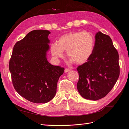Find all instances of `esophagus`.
I'll use <instances>...</instances> for the list:
<instances>
[{"mask_svg": "<svg viewBox=\"0 0 129 129\" xmlns=\"http://www.w3.org/2000/svg\"><path fill=\"white\" fill-rule=\"evenodd\" d=\"M69 71H70V70H69V69L66 68V69H64V72H65V73H68V72H69Z\"/></svg>", "mask_w": 129, "mask_h": 129, "instance_id": "1", "label": "esophagus"}]
</instances>
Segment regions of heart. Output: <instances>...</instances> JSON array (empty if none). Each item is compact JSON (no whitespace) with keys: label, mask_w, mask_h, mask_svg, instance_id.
Instances as JSON below:
<instances>
[{"label":"heart","mask_w":129,"mask_h":129,"mask_svg":"<svg viewBox=\"0 0 129 129\" xmlns=\"http://www.w3.org/2000/svg\"><path fill=\"white\" fill-rule=\"evenodd\" d=\"M95 47V39L92 35L87 31L66 33L58 39L57 44L50 46V52L55 58L63 56L67 50V55L76 64L86 62L92 55Z\"/></svg>","instance_id":"b5f03b06"}]
</instances>
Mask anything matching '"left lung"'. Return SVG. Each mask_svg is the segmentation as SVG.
Returning a JSON list of instances; mask_svg holds the SVG:
<instances>
[{"label":"left lung","instance_id":"left-lung-1","mask_svg":"<svg viewBox=\"0 0 129 129\" xmlns=\"http://www.w3.org/2000/svg\"><path fill=\"white\" fill-rule=\"evenodd\" d=\"M119 55L110 37L102 32L95 35L94 50L88 61L77 68V88L83 98L93 101L105 97L119 76Z\"/></svg>","mask_w":129,"mask_h":129}]
</instances>
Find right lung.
I'll return each instance as SVG.
<instances>
[{"instance_id":"obj_1","label":"right lung","mask_w":129,"mask_h":129,"mask_svg":"<svg viewBox=\"0 0 129 129\" xmlns=\"http://www.w3.org/2000/svg\"><path fill=\"white\" fill-rule=\"evenodd\" d=\"M50 33L42 29L28 33L15 44L9 62L15 90L33 103H45L54 98L57 81L64 71L47 59Z\"/></svg>"}]
</instances>
